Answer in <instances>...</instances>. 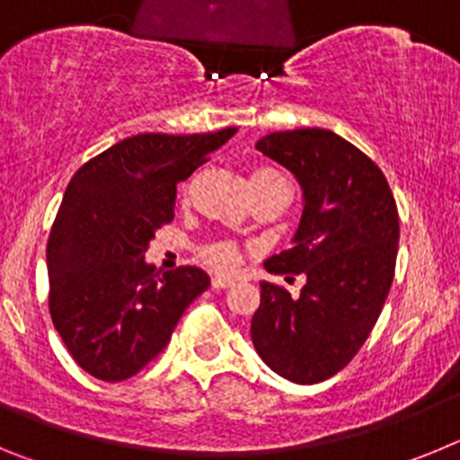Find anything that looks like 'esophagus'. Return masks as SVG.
<instances>
[{
	"label": "esophagus",
	"mask_w": 460,
	"mask_h": 460,
	"mask_svg": "<svg viewBox=\"0 0 460 460\" xmlns=\"http://www.w3.org/2000/svg\"><path fill=\"white\" fill-rule=\"evenodd\" d=\"M230 286H234V280L227 279V276H214V279H211V288H214V290H223V288Z\"/></svg>",
	"instance_id": "34e87169"
}]
</instances>
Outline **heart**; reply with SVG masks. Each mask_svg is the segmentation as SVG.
Masks as SVG:
<instances>
[{
  "mask_svg": "<svg viewBox=\"0 0 460 460\" xmlns=\"http://www.w3.org/2000/svg\"><path fill=\"white\" fill-rule=\"evenodd\" d=\"M283 180V174L274 168H267V165H260L251 172V186H267V184H279ZM202 258L209 262L211 267L217 270H233L239 262V249L233 242H217L209 243L205 251H202Z\"/></svg>",
  "mask_w": 460,
  "mask_h": 460,
  "instance_id": "obj_1",
  "label": "heart"
}]
</instances>
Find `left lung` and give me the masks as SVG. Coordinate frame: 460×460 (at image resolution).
Returning a JSON list of instances; mask_svg holds the SVG:
<instances>
[{"label": "left lung", "mask_w": 460, "mask_h": 460, "mask_svg": "<svg viewBox=\"0 0 460 460\" xmlns=\"http://www.w3.org/2000/svg\"><path fill=\"white\" fill-rule=\"evenodd\" d=\"M295 174L304 214L295 246L271 255V274H304L292 299L262 280L251 339L286 380L315 385L352 361L380 318L396 270L398 209L382 170L327 128L270 133L255 145Z\"/></svg>", "instance_id": "1"}]
</instances>
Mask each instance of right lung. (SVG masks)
<instances>
[{"label":"right lung","mask_w":460,"mask_h":460,"mask_svg":"<svg viewBox=\"0 0 460 460\" xmlns=\"http://www.w3.org/2000/svg\"><path fill=\"white\" fill-rule=\"evenodd\" d=\"M234 131L140 133L89 158L68 181L48 237V306L89 376L121 382L140 373L209 288L198 267L161 271L145 262V251L174 218L177 184Z\"/></svg>","instance_id":"1"}]
</instances>
